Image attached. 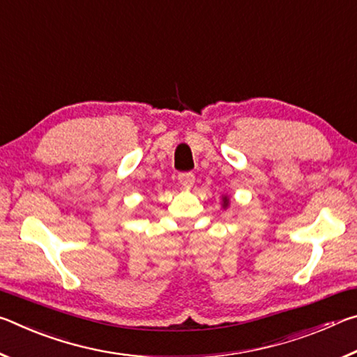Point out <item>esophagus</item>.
Listing matches in <instances>:
<instances>
[{"instance_id":"obj_1","label":"esophagus","mask_w":357,"mask_h":357,"mask_svg":"<svg viewBox=\"0 0 357 357\" xmlns=\"http://www.w3.org/2000/svg\"><path fill=\"white\" fill-rule=\"evenodd\" d=\"M178 179H179L181 185H184V187H192L193 183H195V176H193V173H181Z\"/></svg>"}]
</instances>
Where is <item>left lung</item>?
I'll list each match as a JSON object with an SVG mask.
<instances>
[{"label": "left lung", "mask_w": 357, "mask_h": 357, "mask_svg": "<svg viewBox=\"0 0 357 357\" xmlns=\"http://www.w3.org/2000/svg\"><path fill=\"white\" fill-rule=\"evenodd\" d=\"M229 206V198L228 195H222V208L227 209Z\"/></svg>", "instance_id": "1"}]
</instances>
